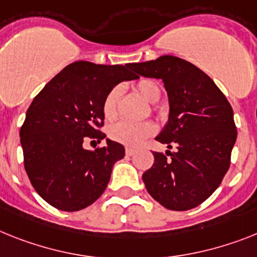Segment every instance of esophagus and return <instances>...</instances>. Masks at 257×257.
<instances>
[{
    "label": "esophagus",
    "mask_w": 257,
    "mask_h": 257,
    "mask_svg": "<svg viewBox=\"0 0 257 257\" xmlns=\"http://www.w3.org/2000/svg\"><path fill=\"white\" fill-rule=\"evenodd\" d=\"M135 153H136L135 149H132V148H126V149H125V154H126V157H132V155L135 154Z\"/></svg>",
    "instance_id": "1"
}]
</instances>
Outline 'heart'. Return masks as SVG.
I'll list each match as a JSON object with an SVG mask.
<instances>
[{
	"mask_svg": "<svg viewBox=\"0 0 257 257\" xmlns=\"http://www.w3.org/2000/svg\"><path fill=\"white\" fill-rule=\"evenodd\" d=\"M135 90L149 103H157L162 95L161 86L158 85V82L150 78L140 79L135 85ZM120 98H121V88L116 86V87L111 88L103 99L102 112L107 121L115 120L116 116H117ZM154 131V125L150 121H120L112 125L108 131V135L113 141L120 142L125 146L136 148V146L141 145L142 142L149 139L150 136H153Z\"/></svg>",
	"mask_w": 257,
	"mask_h": 257,
	"instance_id": "heart-1",
	"label": "heart"
}]
</instances>
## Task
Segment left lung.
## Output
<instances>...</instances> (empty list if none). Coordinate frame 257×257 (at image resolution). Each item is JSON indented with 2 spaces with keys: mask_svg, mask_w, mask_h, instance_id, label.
Returning a JSON list of instances; mask_svg holds the SVG:
<instances>
[{
  "mask_svg": "<svg viewBox=\"0 0 257 257\" xmlns=\"http://www.w3.org/2000/svg\"><path fill=\"white\" fill-rule=\"evenodd\" d=\"M139 75L163 81L170 103L169 121L157 141L154 163L142 180L155 201L170 210H189L205 201L230 167L236 141L231 105L208 74L175 56L129 64Z\"/></svg>",
  "mask_w": 257,
  "mask_h": 257,
  "instance_id": "obj_1",
  "label": "left lung"
}]
</instances>
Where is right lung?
<instances>
[{"label": "right lung", "instance_id": "add662e5", "mask_svg": "<svg viewBox=\"0 0 257 257\" xmlns=\"http://www.w3.org/2000/svg\"><path fill=\"white\" fill-rule=\"evenodd\" d=\"M126 65L75 61L44 86L27 109L21 128L25 170L49 205L77 212L96 201L125 155L118 142L86 150L83 141L105 137L103 99L122 81L139 78Z\"/></svg>", "mask_w": 257, "mask_h": 257}]
</instances>
